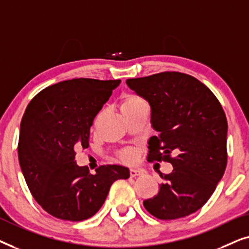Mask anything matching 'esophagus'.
Segmentation results:
<instances>
[{
  "label": "esophagus",
  "instance_id": "34e87169",
  "mask_svg": "<svg viewBox=\"0 0 249 249\" xmlns=\"http://www.w3.org/2000/svg\"><path fill=\"white\" fill-rule=\"evenodd\" d=\"M144 175V171L141 169H130V177L131 178H135V177Z\"/></svg>",
  "mask_w": 249,
  "mask_h": 249
}]
</instances>
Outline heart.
<instances>
[{
    "mask_svg": "<svg viewBox=\"0 0 249 249\" xmlns=\"http://www.w3.org/2000/svg\"><path fill=\"white\" fill-rule=\"evenodd\" d=\"M142 103H145L144 100H142V97H139L138 95L128 94V95H125V96L124 97V100H122L121 110L136 107V105H139V104H142ZM121 158L125 162H131L132 160L135 159V153H134V151H131V149H127V151H124V153H122Z\"/></svg>",
    "mask_w": 249,
    "mask_h": 249,
    "instance_id": "heart-1",
    "label": "heart"
}]
</instances>
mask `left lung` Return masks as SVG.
<instances>
[{
    "mask_svg": "<svg viewBox=\"0 0 249 249\" xmlns=\"http://www.w3.org/2000/svg\"><path fill=\"white\" fill-rule=\"evenodd\" d=\"M151 105L148 161L170 162L173 170L145 209L161 220L189 215L205 204L227 166L228 122L220 102L203 83L181 72L127 79ZM176 156L172 158L171 154Z\"/></svg>",
    "mask_w": 249,
    "mask_h": 249,
    "instance_id": "1",
    "label": "left lung"
}]
</instances>
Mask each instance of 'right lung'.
<instances>
[{
	"label": "right lung",
	"instance_id": "right-lung-1",
	"mask_svg": "<svg viewBox=\"0 0 249 249\" xmlns=\"http://www.w3.org/2000/svg\"><path fill=\"white\" fill-rule=\"evenodd\" d=\"M120 83L61 81L39 91L23 113L20 168L36 202L57 219H89L104 204L112 183L130 176L122 165H102L91 175L74 161V148L87 147L94 118Z\"/></svg>",
	"mask_w": 249,
	"mask_h": 249
}]
</instances>
